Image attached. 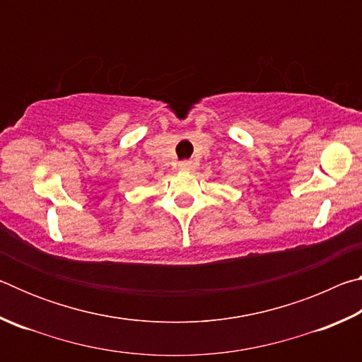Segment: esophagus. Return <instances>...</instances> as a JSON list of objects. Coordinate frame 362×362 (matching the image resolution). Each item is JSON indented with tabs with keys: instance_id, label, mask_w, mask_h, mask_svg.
<instances>
[{
	"instance_id": "1",
	"label": "esophagus",
	"mask_w": 362,
	"mask_h": 362,
	"mask_svg": "<svg viewBox=\"0 0 362 362\" xmlns=\"http://www.w3.org/2000/svg\"><path fill=\"white\" fill-rule=\"evenodd\" d=\"M180 168H182V169H188V168H189V161H182V163H180Z\"/></svg>"
}]
</instances>
